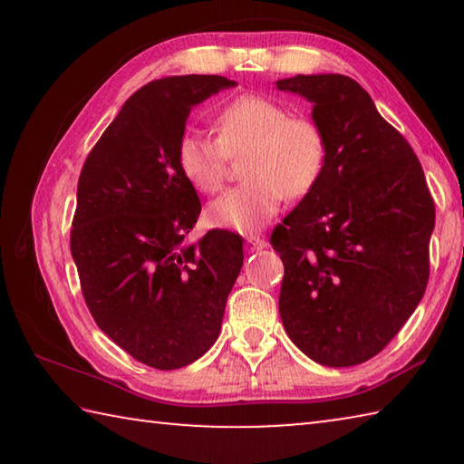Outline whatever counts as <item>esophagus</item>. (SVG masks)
<instances>
[{"mask_svg":"<svg viewBox=\"0 0 464 464\" xmlns=\"http://www.w3.org/2000/svg\"><path fill=\"white\" fill-rule=\"evenodd\" d=\"M246 243H247V249L251 251H257V249H264L266 246H268V241H266L264 237H260V235H246Z\"/></svg>","mask_w":464,"mask_h":464,"instance_id":"34e87169","label":"esophagus"}]
</instances>
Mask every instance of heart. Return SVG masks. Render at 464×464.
I'll return each mask as SVG.
<instances>
[{
	"label": "heart",
	"mask_w": 464,
	"mask_h": 464,
	"mask_svg": "<svg viewBox=\"0 0 464 464\" xmlns=\"http://www.w3.org/2000/svg\"><path fill=\"white\" fill-rule=\"evenodd\" d=\"M215 139L188 130L178 140L176 161L188 184L202 194L223 186L233 157H243L247 182L223 192L207 207L218 229H262L285 202L315 190L327 168V135L307 114L256 93L237 96L217 110Z\"/></svg>",
	"instance_id": "b5f03b06"
}]
</instances>
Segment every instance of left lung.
Returning <instances> with one entry per match:
<instances>
[{
	"instance_id": "obj_1",
	"label": "left lung",
	"mask_w": 464,
	"mask_h": 464,
	"mask_svg": "<svg viewBox=\"0 0 464 464\" xmlns=\"http://www.w3.org/2000/svg\"><path fill=\"white\" fill-rule=\"evenodd\" d=\"M276 85L313 102L329 147L315 190L272 231L285 264L282 324L315 362L362 364L426 293L434 198L411 145L358 82L327 73Z\"/></svg>"
}]
</instances>
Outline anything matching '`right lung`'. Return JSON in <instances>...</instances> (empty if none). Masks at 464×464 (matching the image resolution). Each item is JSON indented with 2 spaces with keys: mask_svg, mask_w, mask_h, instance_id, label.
<instances>
[{
  "mask_svg": "<svg viewBox=\"0 0 464 464\" xmlns=\"http://www.w3.org/2000/svg\"><path fill=\"white\" fill-rule=\"evenodd\" d=\"M221 75H179L124 102L77 182L72 256L93 321L124 352L174 371L198 360L221 332L243 266V239L208 231L186 246L200 198L176 161L188 114L233 88Z\"/></svg>",
  "mask_w": 464,
  "mask_h": 464,
  "instance_id": "right-lung-1",
  "label": "right lung"
}]
</instances>
